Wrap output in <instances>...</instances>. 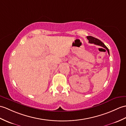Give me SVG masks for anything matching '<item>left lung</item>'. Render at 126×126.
Listing matches in <instances>:
<instances>
[{
    "mask_svg": "<svg viewBox=\"0 0 126 126\" xmlns=\"http://www.w3.org/2000/svg\"><path fill=\"white\" fill-rule=\"evenodd\" d=\"M87 39H88L89 43H93V44H94V45L100 46L101 47H104L105 48H106V49L108 51V53H109V54L110 55V51H109V49L107 48V47L104 45V43L102 42L100 40H99L98 39H96V38H95L94 37H92L91 36H87Z\"/></svg>",
    "mask_w": 126,
    "mask_h": 126,
    "instance_id": "1",
    "label": "left lung"
}]
</instances>
